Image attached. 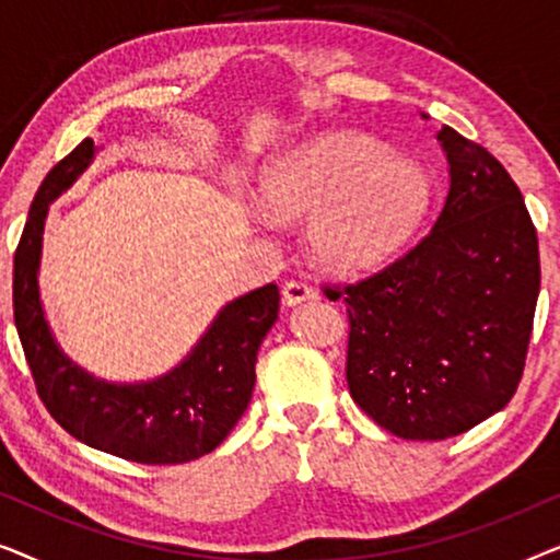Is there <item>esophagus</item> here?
<instances>
[{"instance_id":"1","label":"esophagus","mask_w":560,"mask_h":560,"mask_svg":"<svg viewBox=\"0 0 560 560\" xmlns=\"http://www.w3.org/2000/svg\"><path fill=\"white\" fill-rule=\"evenodd\" d=\"M311 298H316V290H313L308 282L290 280V282H285V288H282V303H285L288 308H290V305L311 301Z\"/></svg>"}]
</instances>
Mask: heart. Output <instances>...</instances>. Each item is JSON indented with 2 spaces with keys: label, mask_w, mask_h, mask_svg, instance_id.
I'll return each mask as SVG.
<instances>
[{
  "label": "heart",
  "mask_w": 560,
  "mask_h": 560,
  "mask_svg": "<svg viewBox=\"0 0 560 560\" xmlns=\"http://www.w3.org/2000/svg\"><path fill=\"white\" fill-rule=\"evenodd\" d=\"M262 203L311 219V247L339 270L377 265L410 240L431 201L425 173L380 142L326 137L282 160L259 183Z\"/></svg>",
  "instance_id": "b5f03b06"
}]
</instances>
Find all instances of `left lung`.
Returning a JSON list of instances; mask_svg holds the SVG:
<instances>
[{"label": "left lung", "instance_id": "1", "mask_svg": "<svg viewBox=\"0 0 560 560\" xmlns=\"http://www.w3.org/2000/svg\"><path fill=\"white\" fill-rule=\"evenodd\" d=\"M439 142L451 186L431 232L372 278L326 288L347 303L351 397L408 441L466 433L512 400L540 293L538 234L515 180L456 129Z\"/></svg>", "mask_w": 560, "mask_h": 560}]
</instances>
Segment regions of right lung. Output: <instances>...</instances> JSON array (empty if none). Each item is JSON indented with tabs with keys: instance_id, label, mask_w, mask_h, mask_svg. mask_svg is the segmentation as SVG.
<instances>
[{
	"instance_id": "right-lung-1",
	"label": "right lung",
	"mask_w": 560,
	"mask_h": 560,
	"mask_svg": "<svg viewBox=\"0 0 560 560\" xmlns=\"http://www.w3.org/2000/svg\"><path fill=\"white\" fill-rule=\"evenodd\" d=\"M86 137L37 188L14 252L12 305L37 395L60 428L91 448L137 464H186L211 454L244 416L255 389L259 343L280 311L275 282L219 311L190 354L163 377L135 385L98 380L60 351L45 320L37 272L48 206L94 163Z\"/></svg>"
}]
</instances>
